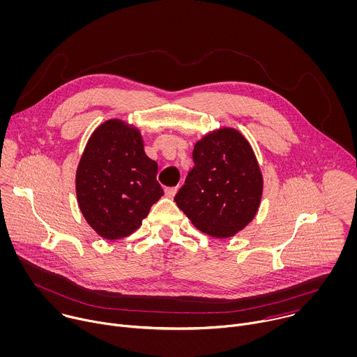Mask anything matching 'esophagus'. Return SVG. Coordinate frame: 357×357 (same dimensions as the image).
<instances>
[{"label": "esophagus", "instance_id": "obj_1", "mask_svg": "<svg viewBox=\"0 0 357 357\" xmlns=\"http://www.w3.org/2000/svg\"><path fill=\"white\" fill-rule=\"evenodd\" d=\"M176 192H178V188L175 186V188H167L165 189V196L167 197H174L175 195H176Z\"/></svg>", "mask_w": 357, "mask_h": 357}]
</instances>
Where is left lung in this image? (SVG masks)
I'll return each instance as SVG.
<instances>
[{
	"label": "left lung",
	"instance_id": "1",
	"mask_svg": "<svg viewBox=\"0 0 357 357\" xmlns=\"http://www.w3.org/2000/svg\"><path fill=\"white\" fill-rule=\"evenodd\" d=\"M193 168L175 196L192 224L214 238H229L257 215L264 176L255 153L236 129L220 128L193 147Z\"/></svg>",
	"mask_w": 357,
	"mask_h": 357
}]
</instances>
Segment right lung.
Segmentation results:
<instances>
[{
    "label": "right lung",
    "mask_w": 357,
    "mask_h": 357,
    "mask_svg": "<svg viewBox=\"0 0 357 357\" xmlns=\"http://www.w3.org/2000/svg\"><path fill=\"white\" fill-rule=\"evenodd\" d=\"M157 171L137 128L121 119L99 125L75 174L78 207L89 227L110 241L133 234L164 195Z\"/></svg>",
    "instance_id": "1"
}]
</instances>
